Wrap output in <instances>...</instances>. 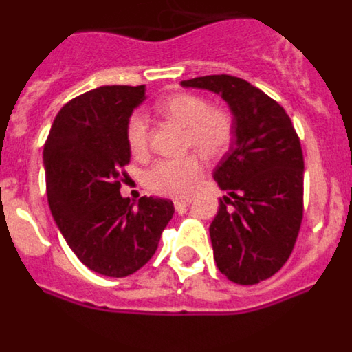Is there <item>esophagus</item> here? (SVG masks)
Listing matches in <instances>:
<instances>
[{"label":"esophagus","mask_w":352,"mask_h":352,"mask_svg":"<svg viewBox=\"0 0 352 352\" xmlns=\"http://www.w3.org/2000/svg\"><path fill=\"white\" fill-rule=\"evenodd\" d=\"M190 203H192V199H178V201H174V208H176L178 211H182L185 210L186 206H190Z\"/></svg>","instance_id":"1"}]
</instances>
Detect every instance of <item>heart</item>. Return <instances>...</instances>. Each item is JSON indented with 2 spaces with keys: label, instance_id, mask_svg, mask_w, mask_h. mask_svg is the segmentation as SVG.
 I'll return each instance as SVG.
<instances>
[{
  "label": "heart",
  "instance_id": "b5f03b06",
  "mask_svg": "<svg viewBox=\"0 0 352 352\" xmlns=\"http://www.w3.org/2000/svg\"><path fill=\"white\" fill-rule=\"evenodd\" d=\"M157 111L167 120L185 126L183 149H194L206 160L226 153L234 138V118L222 105H210L204 96L176 93L160 102ZM126 142L135 157L149 151V125L141 113H133L126 121ZM197 153L179 158H162L144 173V185L166 197H185L192 194L203 174V162Z\"/></svg>",
  "mask_w": 352,
  "mask_h": 352
}]
</instances>
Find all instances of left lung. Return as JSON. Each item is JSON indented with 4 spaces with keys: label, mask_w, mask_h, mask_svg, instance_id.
I'll return each mask as SVG.
<instances>
[{
    "label": "left lung",
    "mask_w": 352,
    "mask_h": 352,
    "mask_svg": "<svg viewBox=\"0 0 352 352\" xmlns=\"http://www.w3.org/2000/svg\"><path fill=\"white\" fill-rule=\"evenodd\" d=\"M219 93L234 114L231 149L213 178L227 195L210 226L214 263L241 285L259 284L287 263L303 220V151L278 102L234 76L182 80Z\"/></svg>",
    "instance_id": "1"
}]
</instances>
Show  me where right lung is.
Instances as JSON below:
<instances>
[{
  "mask_svg": "<svg viewBox=\"0 0 352 352\" xmlns=\"http://www.w3.org/2000/svg\"><path fill=\"white\" fill-rule=\"evenodd\" d=\"M144 86H100L61 107L43 146L47 201L79 261L107 276L142 268L173 219L169 199L121 197L130 164L126 121Z\"/></svg>",
  "mask_w": 352,
  "mask_h": 352,
  "instance_id": "right-lung-1",
  "label": "right lung"
}]
</instances>
